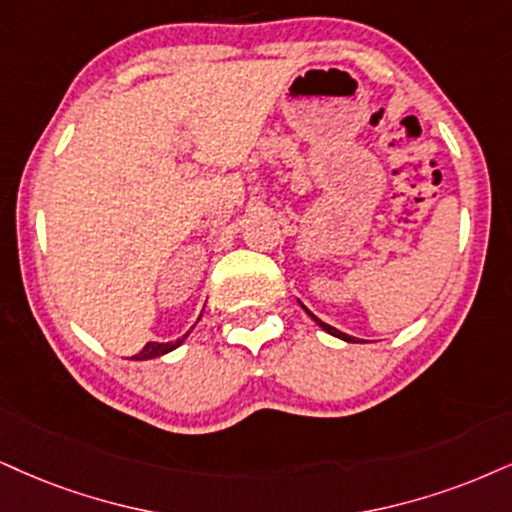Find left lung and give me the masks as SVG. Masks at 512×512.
<instances>
[{"label": "left lung", "instance_id": "obj_1", "mask_svg": "<svg viewBox=\"0 0 512 512\" xmlns=\"http://www.w3.org/2000/svg\"><path fill=\"white\" fill-rule=\"evenodd\" d=\"M299 304H301V301H299ZM301 308H304V311L308 313V315H311V318L315 320V323H318L320 327H323V330L327 332V334H332V337H337V339H344V342H356V339H353V337H349V334H344V332H339L337 330V327H332V325H327V323H323V320H320V318H315V315L311 313V311H308V308L304 306V304H301Z\"/></svg>", "mask_w": 512, "mask_h": 512}]
</instances>
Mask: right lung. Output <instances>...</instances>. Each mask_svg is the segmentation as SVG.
Masks as SVG:
<instances>
[{
	"mask_svg": "<svg viewBox=\"0 0 512 512\" xmlns=\"http://www.w3.org/2000/svg\"><path fill=\"white\" fill-rule=\"evenodd\" d=\"M199 318H201V315H199ZM197 323H199V320H197ZM187 337H189V332L182 334V337L175 339V342H147V346H144L140 353H135V356H132V361H149V358L166 356V353L178 349V346L185 342Z\"/></svg>",
	"mask_w": 512,
	"mask_h": 512,
	"instance_id": "obj_1",
	"label": "right lung"
}]
</instances>
